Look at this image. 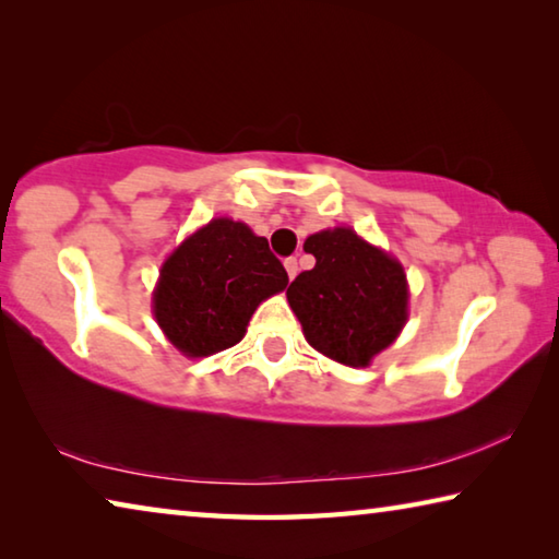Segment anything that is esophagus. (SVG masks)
Returning a JSON list of instances; mask_svg holds the SVG:
<instances>
[{
  "label": "esophagus",
  "mask_w": 559,
  "mask_h": 559,
  "mask_svg": "<svg viewBox=\"0 0 559 559\" xmlns=\"http://www.w3.org/2000/svg\"><path fill=\"white\" fill-rule=\"evenodd\" d=\"M283 266H286V271H288V278H290V281L298 276V259H296V257H290V259L283 261Z\"/></svg>",
  "instance_id": "obj_1"
}]
</instances>
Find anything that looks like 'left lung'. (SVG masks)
Wrapping results in <instances>:
<instances>
[{
  "mask_svg": "<svg viewBox=\"0 0 559 559\" xmlns=\"http://www.w3.org/2000/svg\"><path fill=\"white\" fill-rule=\"evenodd\" d=\"M302 249L316 266L296 276L286 296L306 340L335 362L367 367L406 323L404 269L353 229L318 231Z\"/></svg>",
  "mask_w": 559,
  "mask_h": 559,
  "instance_id": "8db88e82",
  "label": "left lung"
}]
</instances>
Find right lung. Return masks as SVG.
I'll use <instances>...</instances> for the list:
<instances>
[{
    "label": "right lung",
    "mask_w": 559,
    "mask_h": 559,
    "mask_svg": "<svg viewBox=\"0 0 559 559\" xmlns=\"http://www.w3.org/2000/svg\"><path fill=\"white\" fill-rule=\"evenodd\" d=\"M286 286L288 273L263 236L214 219L165 261L155 318L177 349L206 357L239 343L259 302Z\"/></svg>",
    "instance_id": "add662e5"
}]
</instances>
